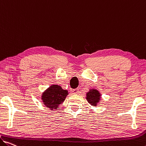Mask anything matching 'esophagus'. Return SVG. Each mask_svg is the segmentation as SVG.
Listing matches in <instances>:
<instances>
[{"instance_id": "obj_1", "label": "esophagus", "mask_w": 146, "mask_h": 146, "mask_svg": "<svg viewBox=\"0 0 146 146\" xmlns=\"http://www.w3.org/2000/svg\"><path fill=\"white\" fill-rule=\"evenodd\" d=\"M72 92L74 94H76V95H78V94L80 93V91L78 89H73Z\"/></svg>"}]
</instances>
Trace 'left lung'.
Segmentation results:
<instances>
[{
    "label": "left lung",
    "mask_w": 146,
    "mask_h": 146,
    "mask_svg": "<svg viewBox=\"0 0 146 146\" xmlns=\"http://www.w3.org/2000/svg\"><path fill=\"white\" fill-rule=\"evenodd\" d=\"M100 98L101 95L99 91L95 89H89V92H87L86 94V99L92 106H97L98 103L100 101Z\"/></svg>",
    "instance_id": "obj_1"
}]
</instances>
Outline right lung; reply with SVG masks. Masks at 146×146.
<instances>
[{
	"mask_svg": "<svg viewBox=\"0 0 146 146\" xmlns=\"http://www.w3.org/2000/svg\"><path fill=\"white\" fill-rule=\"evenodd\" d=\"M68 95V91L64 90L60 86L51 85L42 93V100L45 106L51 110H53L58 108Z\"/></svg>",
	"mask_w": 146,
	"mask_h": 146,
	"instance_id": "obj_1",
	"label": "right lung"
}]
</instances>
